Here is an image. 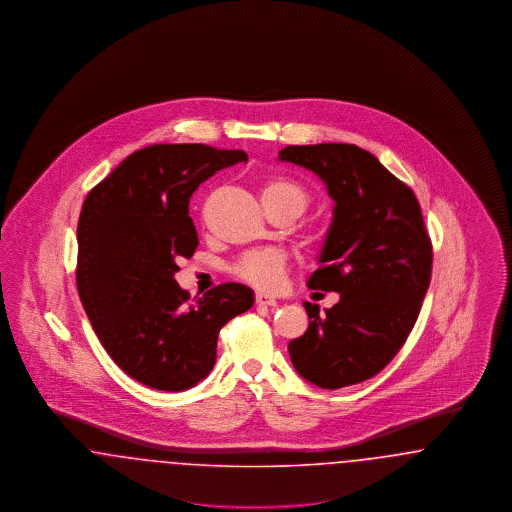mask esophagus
<instances>
[{
  "label": "esophagus",
  "mask_w": 512,
  "mask_h": 512,
  "mask_svg": "<svg viewBox=\"0 0 512 512\" xmlns=\"http://www.w3.org/2000/svg\"><path fill=\"white\" fill-rule=\"evenodd\" d=\"M255 303H257V305H263V307H274L278 301H276V297H272V295H268V293H257V295H255Z\"/></svg>",
  "instance_id": "1"
}]
</instances>
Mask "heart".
Returning a JSON list of instances; mask_svg holds the SVG:
<instances>
[{
	"label": "heart",
	"instance_id": "heart-1",
	"mask_svg": "<svg viewBox=\"0 0 512 512\" xmlns=\"http://www.w3.org/2000/svg\"><path fill=\"white\" fill-rule=\"evenodd\" d=\"M261 199L265 209H286L299 217L311 203L309 192L290 176H268L261 186ZM286 270V257L280 251L263 249L251 251L234 265V274L257 288H276Z\"/></svg>",
	"mask_w": 512,
	"mask_h": 512
}]
</instances>
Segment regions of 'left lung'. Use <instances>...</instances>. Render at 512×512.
<instances>
[{"mask_svg": "<svg viewBox=\"0 0 512 512\" xmlns=\"http://www.w3.org/2000/svg\"><path fill=\"white\" fill-rule=\"evenodd\" d=\"M280 161L317 172L336 201L332 226L309 288L338 292L290 341L295 370L324 390L376 376L399 353L432 278V240L413 190L372 153L353 144L288 146Z\"/></svg>", "mask_w": 512, "mask_h": 512, "instance_id": "left-lung-1", "label": "left lung"}]
</instances>
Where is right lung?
<instances>
[{
	"label": "right lung",
	"mask_w": 512,
	"mask_h": 512,
	"mask_svg": "<svg viewBox=\"0 0 512 512\" xmlns=\"http://www.w3.org/2000/svg\"><path fill=\"white\" fill-rule=\"evenodd\" d=\"M242 149L155 144L134 151L86 197L78 219L76 288L101 345L147 388L184 391L217 359L220 328L251 309L253 292L226 282L190 301L174 272L199 244L190 197Z\"/></svg>",
	"instance_id": "right-lung-1"
}]
</instances>
